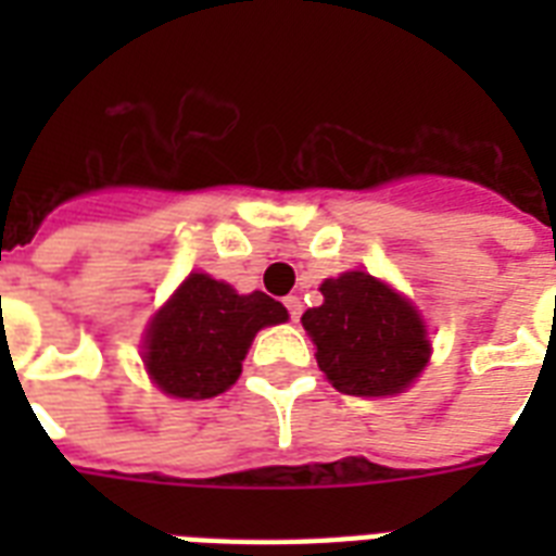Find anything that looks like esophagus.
I'll return each mask as SVG.
<instances>
[{
	"mask_svg": "<svg viewBox=\"0 0 556 556\" xmlns=\"http://www.w3.org/2000/svg\"><path fill=\"white\" fill-rule=\"evenodd\" d=\"M286 308L291 314V320H300V314H303V303H300V296H286Z\"/></svg>",
	"mask_w": 556,
	"mask_h": 556,
	"instance_id": "obj_1",
	"label": "esophagus"
}]
</instances>
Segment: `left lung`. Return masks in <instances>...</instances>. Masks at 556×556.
Returning a JSON list of instances; mask_svg holds the SVG:
<instances>
[{
    "label": "left lung",
    "mask_w": 556,
    "mask_h": 556,
    "mask_svg": "<svg viewBox=\"0 0 556 556\" xmlns=\"http://www.w3.org/2000/svg\"><path fill=\"white\" fill-rule=\"evenodd\" d=\"M323 305L303 314L317 366L343 395H397L430 361L427 326L395 288L364 270L320 286Z\"/></svg>",
    "instance_id": "8db88e82"
}]
</instances>
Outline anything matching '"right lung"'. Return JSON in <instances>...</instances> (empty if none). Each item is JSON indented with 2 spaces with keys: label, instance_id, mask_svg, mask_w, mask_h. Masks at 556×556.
<instances>
[{
  "label": "right lung",
  "instance_id": "obj_1",
  "mask_svg": "<svg viewBox=\"0 0 556 556\" xmlns=\"http://www.w3.org/2000/svg\"><path fill=\"white\" fill-rule=\"evenodd\" d=\"M286 320V305L262 291L236 294L227 282L190 274L152 317L143 338V366L169 397L222 395L242 375L256 331Z\"/></svg>",
  "mask_w": 556,
  "mask_h": 556
}]
</instances>
